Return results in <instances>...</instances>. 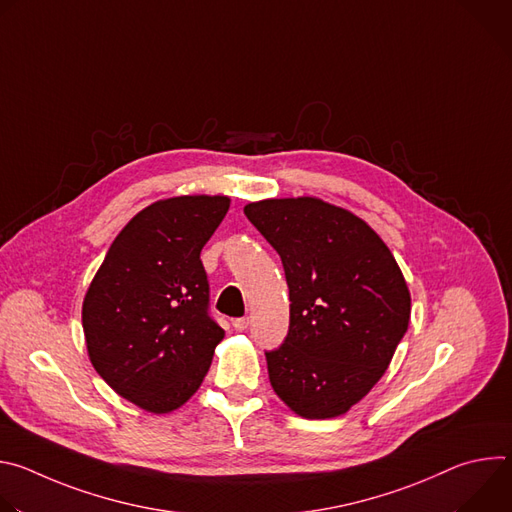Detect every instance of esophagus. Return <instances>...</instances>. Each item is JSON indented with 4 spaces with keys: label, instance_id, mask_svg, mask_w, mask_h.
<instances>
[{
    "label": "esophagus",
    "instance_id": "34e87169",
    "mask_svg": "<svg viewBox=\"0 0 512 512\" xmlns=\"http://www.w3.org/2000/svg\"><path fill=\"white\" fill-rule=\"evenodd\" d=\"M233 326H235V330L243 332L249 328V318H237V320H233Z\"/></svg>",
    "mask_w": 512,
    "mask_h": 512
}]
</instances>
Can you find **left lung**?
Returning <instances> with one entry per match:
<instances>
[{
  "label": "left lung",
  "instance_id": "left-lung-1",
  "mask_svg": "<svg viewBox=\"0 0 512 512\" xmlns=\"http://www.w3.org/2000/svg\"><path fill=\"white\" fill-rule=\"evenodd\" d=\"M245 214L279 253L289 287V332L265 352L269 383L300 417L344 415L407 332V281L385 241L346 208L298 196L249 202Z\"/></svg>",
  "mask_w": 512,
  "mask_h": 512
}]
</instances>
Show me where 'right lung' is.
I'll return each mask as SVG.
<instances>
[{
    "label": "right lung",
    "mask_w": 512,
    "mask_h": 512,
    "mask_svg": "<svg viewBox=\"0 0 512 512\" xmlns=\"http://www.w3.org/2000/svg\"><path fill=\"white\" fill-rule=\"evenodd\" d=\"M229 196H174L139 210L111 243L85 300L89 360L123 399L156 415L202 385L225 330L208 316L200 251Z\"/></svg>",
    "instance_id": "add662e5"
}]
</instances>
